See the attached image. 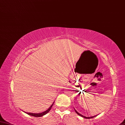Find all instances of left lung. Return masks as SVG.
Here are the masks:
<instances>
[{
  "instance_id": "8db88e82",
  "label": "left lung",
  "mask_w": 125,
  "mask_h": 125,
  "mask_svg": "<svg viewBox=\"0 0 125 125\" xmlns=\"http://www.w3.org/2000/svg\"><path fill=\"white\" fill-rule=\"evenodd\" d=\"M74 110H75V112H76V113L77 114H78L79 115H80V116H82V117H83L84 118H85V119H92V118H93V117H95L96 115H95V116H90V117H86V116H84V115H82V114H79L77 110L74 109Z\"/></svg>"
}]
</instances>
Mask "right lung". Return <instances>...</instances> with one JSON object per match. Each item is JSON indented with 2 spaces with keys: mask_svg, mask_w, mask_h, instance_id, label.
Returning <instances> with one entry per match:
<instances>
[{
  "mask_svg": "<svg viewBox=\"0 0 125 125\" xmlns=\"http://www.w3.org/2000/svg\"><path fill=\"white\" fill-rule=\"evenodd\" d=\"M54 103V102L53 103V104L51 105L50 107H49L48 109H47L46 110H45V111H44L42 113H28V112H24L26 114H27L29 115H30V116H32L37 117H41L42 116H43V115L47 114L49 111H50V110L51 109Z\"/></svg>",
  "mask_w": 125,
  "mask_h": 125,
  "instance_id": "add662e5",
  "label": "right lung"
}]
</instances>
